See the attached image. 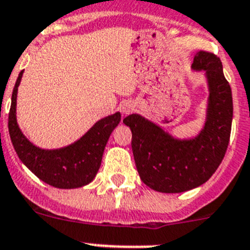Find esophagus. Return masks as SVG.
<instances>
[{
  "label": "esophagus",
  "mask_w": 250,
  "mask_h": 250,
  "mask_svg": "<svg viewBox=\"0 0 250 250\" xmlns=\"http://www.w3.org/2000/svg\"><path fill=\"white\" fill-rule=\"evenodd\" d=\"M121 111H122L123 114H129L130 112L134 111L133 103H130V102L123 103V104L121 105Z\"/></svg>",
  "instance_id": "1"
}]
</instances>
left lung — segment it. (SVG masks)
I'll return each mask as SVG.
<instances>
[{"label": "left lung", "mask_w": 250, "mask_h": 250, "mask_svg": "<svg viewBox=\"0 0 250 250\" xmlns=\"http://www.w3.org/2000/svg\"><path fill=\"white\" fill-rule=\"evenodd\" d=\"M193 68L207 72L210 91L206 125L197 138H172L138 114L123 120L132 130V150L139 177L157 192L181 193L206 183L228 148L233 100L222 62L217 55L201 49L195 53Z\"/></svg>", "instance_id": "left-lung-1"}]
</instances>
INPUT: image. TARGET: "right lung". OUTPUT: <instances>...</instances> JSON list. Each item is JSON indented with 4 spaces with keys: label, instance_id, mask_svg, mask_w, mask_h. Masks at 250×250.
Wrapping results in <instances>:
<instances>
[{
    "label": "right lung",
    "instance_id": "1",
    "mask_svg": "<svg viewBox=\"0 0 250 250\" xmlns=\"http://www.w3.org/2000/svg\"><path fill=\"white\" fill-rule=\"evenodd\" d=\"M22 72L12 91L8 113V132L17 156L41 181L56 188H78L93 181L100 169L103 150L112 130L121 121L117 113L98 121L80 141L62 149L46 150L35 147L20 130L16 122V98Z\"/></svg>",
    "mask_w": 250,
    "mask_h": 250
}]
</instances>
